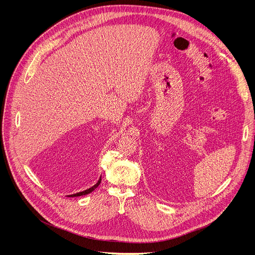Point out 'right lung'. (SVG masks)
Here are the masks:
<instances>
[{"mask_svg":"<svg viewBox=\"0 0 255 255\" xmlns=\"http://www.w3.org/2000/svg\"><path fill=\"white\" fill-rule=\"evenodd\" d=\"M101 183V177H100V179H99V181L94 185L93 187H91V188H89V189H87V190H85V191H82V192H77V193H75V194H71V195H68V196H71V197H74V196H82V195H86V194H89L90 192H92L93 190H95L97 187L99 186V184Z\"/></svg>","mask_w":255,"mask_h":255,"instance_id":"right-lung-1","label":"right lung"}]
</instances>
